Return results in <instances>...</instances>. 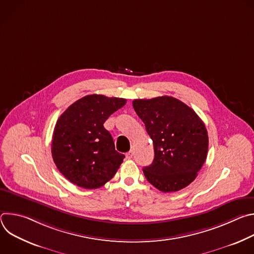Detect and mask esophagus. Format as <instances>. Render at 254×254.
Masks as SVG:
<instances>
[{
	"label": "esophagus",
	"instance_id": "1",
	"mask_svg": "<svg viewBox=\"0 0 254 254\" xmlns=\"http://www.w3.org/2000/svg\"><path fill=\"white\" fill-rule=\"evenodd\" d=\"M126 158L127 159V160H130L131 158H132V152L130 151V152H128V153H127L126 154Z\"/></svg>",
	"mask_w": 254,
	"mask_h": 254
}]
</instances>
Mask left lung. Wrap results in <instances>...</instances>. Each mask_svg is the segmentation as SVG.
<instances>
[{
    "mask_svg": "<svg viewBox=\"0 0 254 254\" xmlns=\"http://www.w3.org/2000/svg\"><path fill=\"white\" fill-rule=\"evenodd\" d=\"M133 110L153 139L155 158L142 169L162 192H177L191 184L208 152V133L198 115L172 96L134 99Z\"/></svg>",
    "mask_w": 254,
    "mask_h": 254,
    "instance_id": "obj_1",
    "label": "left lung"
}]
</instances>
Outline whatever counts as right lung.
<instances>
[{
    "label": "right lung",
    "instance_id": "right-lung-1",
    "mask_svg": "<svg viewBox=\"0 0 254 254\" xmlns=\"http://www.w3.org/2000/svg\"><path fill=\"white\" fill-rule=\"evenodd\" d=\"M126 102L125 98L86 95L60 116L51 153L57 169L71 183L96 189L116 175L125 155L116 151L113 136L103 124Z\"/></svg>",
    "mask_w": 254,
    "mask_h": 254
}]
</instances>
